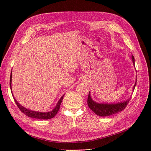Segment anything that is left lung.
<instances>
[{"instance_id": "8db88e82", "label": "left lung", "mask_w": 151, "mask_h": 151, "mask_svg": "<svg viewBox=\"0 0 151 151\" xmlns=\"http://www.w3.org/2000/svg\"><path fill=\"white\" fill-rule=\"evenodd\" d=\"M132 61L133 63V65H134V58L133 55H132ZM137 84V81L133 86V90L135 88V86ZM130 99L124 101L123 102L118 103V104H99L95 101H93L91 97L90 92L89 93V96L88 98V105L89 108L94 112L96 114L99 115V116H108L116 114L119 112H121V111L124 110L127 105H128Z\"/></svg>"}]
</instances>
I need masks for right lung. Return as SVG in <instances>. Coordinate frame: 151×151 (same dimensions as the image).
Here are the masks:
<instances>
[{"label": "right lung", "instance_id": "right-lung-1", "mask_svg": "<svg viewBox=\"0 0 151 151\" xmlns=\"http://www.w3.org/2000/svg\"><path fill=\"white\" fill-rule=\"evenodd\" d=\"M12 72H11L10 80V86L11 90H12ZM11 91L12 92V91ZM12 96H13V93H12ZM63 96H64V95L62 96V97L60 99V100L58 102L56 106H55V107L52 111H49V112H46V113L34 111L27 109L24 107H23L22 106H21L19 104V103L17 101V100L14 99V97H13V99H14V100L16 103V104L17 105L18 107L21 110V111L26 116H27L28 117H30L38 119H51V118L54 117L55 115H56L57 113L58 112V111L59 110L60 104L62 103V101L63 100Z\"/></svg>", "mask_w": 151, "mask_h": 151}]
</instances>
